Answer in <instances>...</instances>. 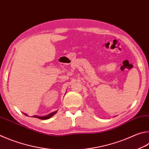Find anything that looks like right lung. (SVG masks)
I'll use <instances>...</instances> for the list:
<instances>
[{
  "instance_id": "add662e5",
  "label": "right lung",
  "mask_w": 149,
  "mask_h": 149,
  "mask_svg": "<svg viewBox=\"0 0 149 149\" xmlns=\"http://www.w3.org/2000/svg\"><path fill=\"white\" fill-rule=\"evenodd\" d=\"M56 113V111H55V112H53V113H50V114H49V115H47L46 116H44V117H37V116H34V117H36V118H40V119L45 120V119H48V118H51V117H52V116H53L54 115H55Z\"/></svg>"
}]
</instances>
